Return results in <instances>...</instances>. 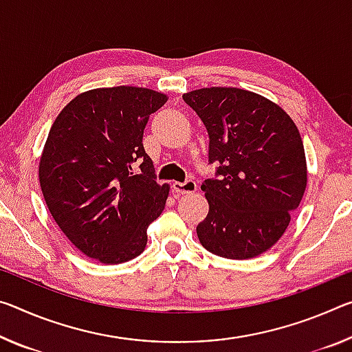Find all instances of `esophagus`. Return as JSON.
<instances>
[{
    "label": "esophagus",
    "instance_id": "34e87169",
    "mask_svg": "<svg viewBox=\"0 0 352 352\" xmlns=\"http://www.w3.org/2000/svg\"><path fill=\"white\" fill-rule=\"evenodd\" d=\"M172 189L177 194H192L197 191V183L194 180H186V182H174L172 183Z\"/></svg>",
    "mask_w": 352,
    "mask_h": 352
}]
</instances>
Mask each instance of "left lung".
I'll use <instances>...</instances> for the list:
<instances>
[{
  "instance_id": "left-lung-1",
  "label": "left lung",
  "mask_w": 352,
  "mask_h": 352,
  "mask_svg": "<svg viewBox=\"0 0 352 352\" xmlns=\"http://www.w3.org/2000/svg\"><path fill=\"white\" fill-rule=\"evenodd\" d=\"M210 138L216 175L202 183L210 210L197 226L208 252L248 260L282 238L307 186V161L298 126L285 111L238 87L183 94Z\"/></svg>"
}]
</instances>
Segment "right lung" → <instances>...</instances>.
<instances>
[{"instance_id": "add662e5", "label": "right lung", "mask_w": 352, "mask_h": 352, "mask_svg": "<svg viewBox=\"0 0 352 352\" xmlns=\"http://www.w3.org/2000/svg\"><path fill=\"white\" fill-rule=\"evenodd\" d=\"M166 102L146 87L92 89L64 106L50 128L38 163L43 199L70 243L100 263L141 255L148 224L163 213L170 186L156 183L142 135Z\"/></svg>"}]
</instances>
